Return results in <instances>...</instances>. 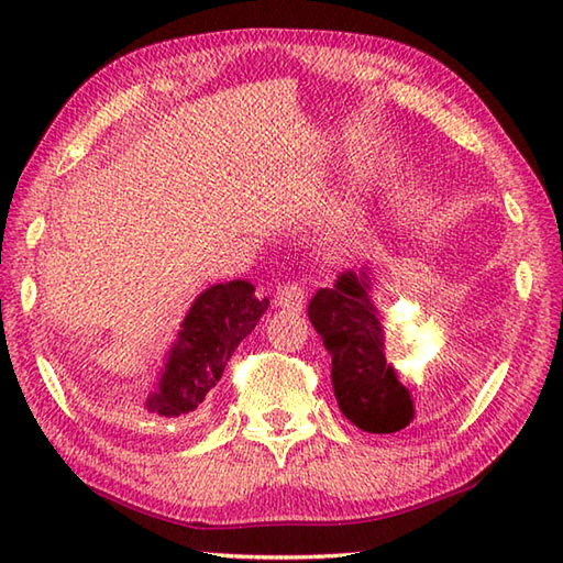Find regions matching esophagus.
Here are the masks:
<instances>
[{
	"instance_id": "obj_1",
	"label": "esophagus",
	"mask_w": 563,
	"mask_h": 563,
	"mask_svg": "<svg viewBox=\"0 0 563 563\" xmlns=\"http://www.w3.org/2000/svg\"><path fill=\"white\" fill-rule=\"evenodd\" d=\"M305 297L307 292L300 283H285L275 290V305L283 309H292V312H300L305 305Z\"/></svg>"
}]
</instances>
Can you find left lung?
<instances>
[{
    "mask_svg": "<svg viewBox=\"0 0 563 563\" xmlns=\"http://www.w3.org/2000/svg\"><path fill=\"white\" fill-rule=\"evenodd\" d=\"M367 275L343 273L309 302V321L331 353V385L341 413L365 433H397L413 421L411 394L385 357L379 312Z\"/></svg>",
    "mask_w": 563,
    "mask_h": 563,
    "instance_id": "left-lung-1",
    "label": "left lung"
}]
</instances>
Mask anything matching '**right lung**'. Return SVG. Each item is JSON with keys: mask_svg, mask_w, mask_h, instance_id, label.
<instances>
[{"mask_svg": "<svg viewBox=\"0 0 563 563\" xmlns=\"http://www.w3.org/2000/svg\"><path fill=\"white\" fill-rule=\"evenodd\" d=\"M266 309V297H258L246 280L220 283L202 292L184 319L147 409L166 418L196 411Z\"/></svg>", "mask_w": 563, "mask_h": 563, "instance_id": "add662e5", "label": "right lung"}]
</instances>
